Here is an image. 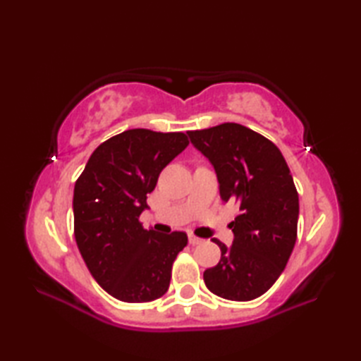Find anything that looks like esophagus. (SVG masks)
I'll return each mask as SVG.
<instances>
[{"label":"esophagus","instance_id":"esophagus-1","mask_svg":"<svg viewBox=\"0 0 361 361\" xmlns=\"http://www.w3.org/2000/svg\"><path fill=\"white\" fill-rule=\"evenodd\" d=\"M203 242V239H200V237H197L194 234H189V243L190 245H200Z\"/></svg>","mask_w":361,"mask_h":361}]
</instances>
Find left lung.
<instances>
[{"label":"left lung","instance_id":"left-lung-1","mask_svg":"<svg viewBox=\"0 0 361 361\" xmlns=\"http://www.w3.org/2000/svg\"><path fill=\"white\" fill-rule=\"evenodd\" d=\"M190 142L216 169L220 198L239 204L229 224L231 247L214 239L219 264L203 273L214 295L251 301L270 288L286 268L298 233L299 198L281 150L234 122L188 132Z\"/></svg>","mask_w":361,"mask_h":361}]
</instances>
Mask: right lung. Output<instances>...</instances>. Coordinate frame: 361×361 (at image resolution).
<instances>
[{"label": "right lung", "instance_id": "obj_1", "mask_svg": "<svg viewBox=\"0 0 361 361\" xmlns=\"http://www.w3.org/2000/svg\"><path fill=\"white\" fill-rule=\"evenodd\" d=\"M181 132L126 130L102 142L74 186V237L91 276L124 302L163 296L186 233L144 229L140 216L161 171L188 147Z\"/></svg>", "mask_w": 361, "mask_h": 361}]
</instances>
